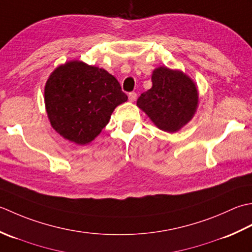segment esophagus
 Returning <instances> with one entry per match:
<instances>
[{
	"mask_svg": "<svg viewBox=\"0 0 252 252\" xmlns=\"http://www.w3.org/2000/svg\"><path fill=\"white\" fill-rule=\"evenodd\" d=\"M128 97H129L130 102H135L136 99H137V94H136V92H130V94H128Z\"/></svg>",
	"mask_w": 252,
	"mask_h": 252,
	"instance_id": "34e87169",
	"label": "esophagus"
}]
</instances>
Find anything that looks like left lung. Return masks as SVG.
Instances as JSON below:
<instances>
[{"label": "left lung", "instance_id": "left-lung-1", "mask_svg": "<svg viewBox=\"0 0 252 252\" xmlns=\"http://www.w3.org/2000/svg\"><path fill=\"white\" fill-rule=\"evenodd\" d=\"M152 88L143 92L137 106L158 129L176 132L192 120L199 105L197 85L181 69L166 66L152 73Z\"/></svg>", "mask_w": 252, "mask_h": 252}]
</instances>
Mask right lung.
Instances as JSON below:
<instances>
[{"instance_id":"1","label":"right lung","mask_w":252,"mask_h":252,"mask_svg":"<svg viewBox=\"0 0 252 252\" xmlns=\"http://www.w3.org/2000/svg\"><path fill=\"white\" fill-rule=\"evenodd\" d=\"M114 76L78 60L58 66L45 83L44 104L53 129L76 145H88L127 101Z\"/></svg>"}]
</instances>
